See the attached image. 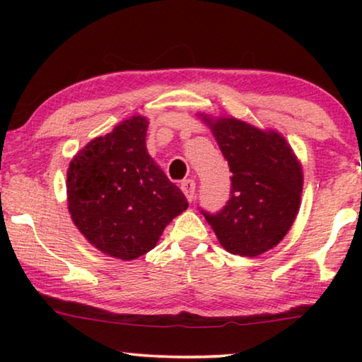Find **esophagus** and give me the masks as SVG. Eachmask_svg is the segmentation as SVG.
<instances>
[{"mask_svg":"<svg viewBox=\"0 0 362 362\" xmlns=\"http://www.w3.org/2000/svg\"><path fill=\"white\" fill-rule=\"evenodd\" d=\"M181 189H182V192H185L187 201L189 202L194 201V197H196V182L194 181L185 180L181 182Z\"/></svg>","mask_w":362,"mask_h":362,"instance_id":"obj_1","label":"esophagus"}]
</instances>
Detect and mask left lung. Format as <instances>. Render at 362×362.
Masks as SVG:
<instances>
[{"label":"left lung","mask_w":362,"mask_h":362,"mask_svg":"<svg viewBox=\"0 0 362 362\" xmlns=\"http://www.w3.org/2000/svg\"><path fill=\"white\" fill-rule=\"evenodd\" d=\"M211 128L229 163L230 197L221 211L201 212L230 254H264L284 239L298 212L300 163L275 132H262L235 118H221Z\"/></svg>","instance_id":"8db88e82"}]
</instances>
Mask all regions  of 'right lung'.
Listing matches in <instances>:
<instances>
[{
  "mask_svg": "<svg viewBox=\"0 0 362 362\" xmlns=\"http://www.w3.org/2000/svg\"><path fill=\"white\" fill-rule=\"evenodd\" d=\"M148 120L132 117L74 156L67 201L74 224L103 254L133 260L151 249L187 199L146 151Z\"/></svg>",
  "mask_w": 362,
  "mask_h": 362,
  "instance_id": "obj_1",
  "label": "right lung"
}]
</instances>
